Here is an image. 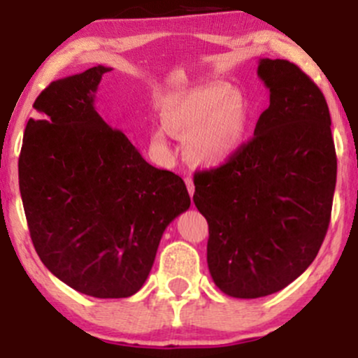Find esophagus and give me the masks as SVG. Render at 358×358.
<instances>
[{"instance_id":"34e87169","label":"esophagus","mask_w":358,"mask_h":358,"mask_svg":"<svg viewBox=\"0 0 358 358\" xmlns=\"http://www.w3.org/2000/svg\"><path fill=\"white\" fill-rule=\"evenodd\" d=\"M185 183H187V188H188V193H190V196H193V192H195V187H193V180L190 176H187L185 178Z\"/></svg>"}]
</instances>
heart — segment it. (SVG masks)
Instances as JSON below:
<instances>
[{
    "mask_svg": "<svg viewBox=\"0 0 358 358\" xmlns=\"http://www.w3.org/2000/svg\"><path fill=\"white\" fill-rule=\"evenodd\" d=\"M162 127L151 141L162 153H170L168 136L185 139V158L193 166L225 165L244 148L249 136V106L241 92L222 82H208L170 96L163 102Z\"/></svg>",
    "mask_w": 358,
    "mask_h": 358,
    "instance_id": "heart-1",
    "label": "heart"
}]
</instances>
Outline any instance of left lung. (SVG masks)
I'll return each instance as SVG.
<instances>
[{
    "instance_id": "left-lung-1",
    "label": "left lung",
    "mask_w": 358,
    "mask_h": 358,
    "mask_svg": "<svg viewBox=\"0 0 358 358\" xmlns=\"http://www.w3.org/2000/svg\"><path fill=\"white\" fill-rule=\"evenodd\" d=\"M269 108L231 162L195 173L193 202L208 222L207 264L222 293H278L315 261L336 183L331 119L322 90L298 65L261 59Z\"/></svg>"
}]
</instances>
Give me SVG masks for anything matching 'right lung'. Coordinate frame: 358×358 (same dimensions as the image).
Wrapping results in <instances>:
<instances>
[{
    "label": "right lung",
    "instance_id": "add662e5",
    "mask_svg": "<svg viewBox=\"0 0 358 358\" xmlns=\"http://www.w3.org/2000/svg\"><path fill=\"white\" fill-rule=\"evenodd\" d=\"M110 71L97 65L52 82L36 97L18 162L36 254L94 298L138 293L165 229L190 207L183 180L151 166L94 108Z\"/></svg>",
    "mask_w": 358,
    "mask_h": 358
}]
</instances>
